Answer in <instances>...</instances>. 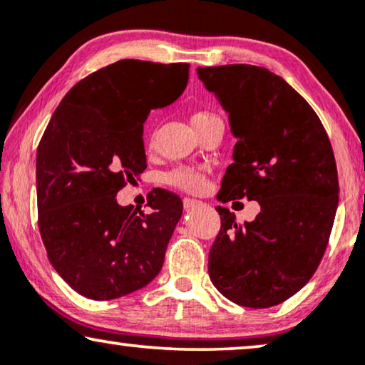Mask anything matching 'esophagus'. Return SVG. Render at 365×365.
Masks as SVG:
<instances>
[{
  "label": "esophagus",
  "mask_w": 365,
  "mask_h": 365,
  "mask_svg": "<svg viewBox=\"0 0 365 365\" xmlns=\"http://www.w3.org/2000/svg\"><path fill=\"white\" fill-rule=\"evenodd\" d=\"M182 204H184V209H186V211H191V209L201 206V201H196V199H191V197H184Z\"/></svg>",
  "instance_id": "1"
}]
</instances>
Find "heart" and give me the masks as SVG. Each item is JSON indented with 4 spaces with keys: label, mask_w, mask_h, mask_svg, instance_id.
I'll return each mask as SVG.
<instances>
[{
    "label": "heart",
    "mask_w": 365,
    "mask_h": 365,
    "mask_svg": "<svg viewBox=\"0 0 365 365\" xmlns=\"http://www.w3.org/2000/svg\"><path fill=\"white\" fill-rule=\"evenodd\" d=\"M217 119L212 113L207 111H196L192 114L191 123L194 128L202 126V124H207ZM163 181L169 184V186L181 189V191L186 192H199L202 191L204 186H206V173L202 169L197 168H189V166H179L174 168L173 171L164 174Z\"/></svg>",
    "instance_id": "b5f03b06"
}]
</instances>
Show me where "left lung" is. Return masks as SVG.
<instances>
[{
    "label": "left lung",
    "mask_w": 365,
    "mask_h": 365,
    "mask_svg": "<svg viewBox=\"0 0 365 365\" xmlns=\"http://www.w3.org/2000/svg\"><path fill=\"white\" fill-rule=\"evenodd\" d=\"M197 74L237 139L219 201L247 197L261 206L244 224L216 207L221 229L209 277L239 306H277L306 286L327 247L339 202L331 141L306 99L269 69L226 64Z\"/></svg>",
    "instance_id": "1"
}]
</instances>
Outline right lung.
<instances>
[{
    "label": "right lung",
    "mask_w": 365,
    "mask_h": 365,
    "mask_svg": "<svg viewBox=\"0 0 365 365\" xmlns=\"http://www.w3.org/2000/svg\"><path fill=\"white\" fill-rule=\"evenodd\" d=\"M187 79V63L109 64L69 89L39 141V232L49 262L84 297H123L161 271L182 201L158 189L144 214L119 206L116 194L146 169L151 109L176 101Z\"/></svg>",
    "instance_id": "add662e5"
}]
</instances>
